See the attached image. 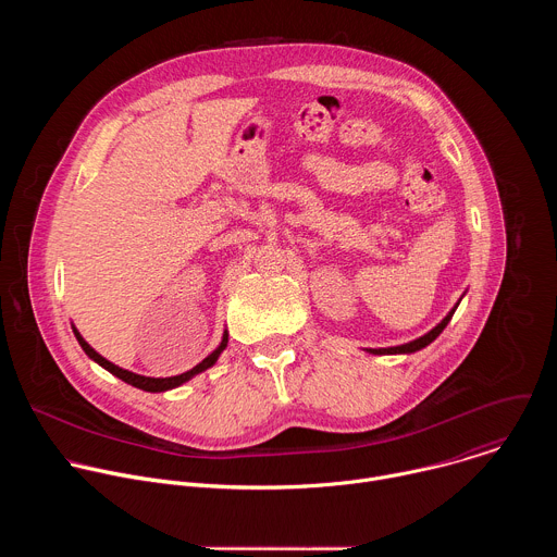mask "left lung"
<instances>
[{"label": "left lung", "instance_id": "1", "mask_svg": "<svg viewBox=\"0 0 557 557\" xmlns=\"http://www.w3.org/2000/svg\"><path fill=\"white\" fill-rule=\"evenodd\" d=\"M456 308H458V304L445 314V320H443L438 326H434L428 335H423V337H419V339H414V342H410V344H404V346H394V348H370L368 352H372V355H410V352H417V350L430 346V344L445 331V326L449 324V320H451V314H454Z\"/></svg>", "mask_w": 557, "mask_h": 557}]
</instances>
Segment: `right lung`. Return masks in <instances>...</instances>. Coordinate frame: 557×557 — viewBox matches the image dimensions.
<instances>
[{
	"label": "right lung",
	"instance_id": "add662e5",
	"mask_svg": "<svg viewBox=\"0 0 557 557\" xmlns=\"http://www.w3.org/2000/svg\"><path fill=\"white\" fill-rule=\"evenodd\" d=\"M74 331V337H76V342L82 344V348H84V352L92 359V361H97L99 366H103L108 372H112L114 376H119L121 381H125V383H129V385H134V387H138V389H145V392H165V389H172V387H178V385H183L185 381H189L191 376H196V374H200L202 370H207V368H211L215 361H218V357H220V352L226 348V342H228V335L224 333L222 335V342H220V346L209 355V357H205L196 368H191V370H187V372H183V374H176V376H165V379H153V376H143V374H136V372H129V370H123V368H119V366H114L112 361H108L106 357H101L82 335H78V331L76 329H72Z\"/></svg>",
	"mask_w": 557,
	"mask_h": 557
}]
</instances>
